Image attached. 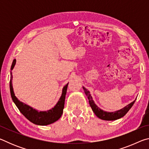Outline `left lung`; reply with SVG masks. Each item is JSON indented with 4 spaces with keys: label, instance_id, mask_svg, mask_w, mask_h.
I'll return each mask as SVG.
<instances>
[{
    "label": "left lung",
    "instance_id": "left-lung-1",
    "mask_svg": "<svg viewBox=\"0 0 149 149\" xmlns=\"http://www.w3.org/2000/svg\"><path fill=\"white\" fill-rule=\"evenodd\" d=\"M83 89H84L85 95H87L88 99H89L90 107H91L93 112L95 113V114L97 116L98 118L103 120L113 121L120 119V118L124 116L126 114V113H127L128 111L130 110V108L132 107V106L134 104L136 100L135 99L133 102L130 103L129 104H127V106H125V107L121 108L120 110H116L114 112H107V111H104L100 109V108L95 104V102L93 99L91 95L90 94L89 91H88L86 88L84 87H83Z\"/></svg>",
    "mask_w": 149,
    "mask_h": 149
}]
</instances>
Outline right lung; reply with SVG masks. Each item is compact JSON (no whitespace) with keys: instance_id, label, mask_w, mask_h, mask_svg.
I'll list each match as a JSON object with an SVG mask.
<instances>
[{"instance_id":"add662e5","label":"right lung","mask_w":149,"mask_h":149,"mask_svg":"<svg viewBox=\"0 0 149 149\" xmlns=\"http://www.w3.org/2000/svg\"><path fill=\"white\" fill-rule=\"evenodd\" d=\"M16 60H14L12 62L10 72V90L12 100L18 108L20 112L26 117L27 120L33 123L39 125H47L56 122L62 116L63 109L64 107L65 97L66 95L68 83L63 87L61 97H60L58 101L53 108L47 111H39L30 106L25 104L20 101L15 96L13 86H12V70L14 69L16 64Z\"/></svg>"}]
</instances>
